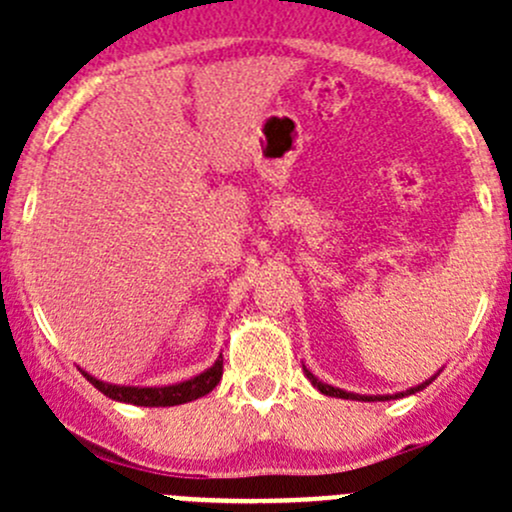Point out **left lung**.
<instances>
[{
    "mask_svg": "<svg viewBox=\"0 0 512 512\" xmlns=\"http://www.w3.org/2000/svg\"><path fill=\"white\" fill-rule=\"evenodd\" d=\"M304 374H307V379L312 381V386H317V389L322 391V394L337 396V399H352V401H386V399H401V396L416 394V391H421L423 386L431 384V381H426V384H421V386H416V389H409V391H406V394H396V396H361V394H349V391H342V389H334V386H329V384H322V381H319L317 376H314L312 371H307V369H304Z\"/></svg>",
    "mask_w": 512,
    "mask_h": 512,
    "instance_id": "left-lung-1",
    "label": "left lung"
}]
</instances>
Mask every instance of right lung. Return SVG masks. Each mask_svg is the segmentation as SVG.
Masks as SVG:
<instances>
[{
	"instance_id": "add662e5",
	"label": "right lung",
	"mask_w": 512,
	"mask_h": 512,
	"mask_svg": "<svg viewBox=\"0 0 512 512\" xmlns=\"http://www.w3.org/2000/svg\"><path fill=\"white\" fill-rule=\"evenodd\" d=\"M91 384L101 391L103 396L108 399L123 401V404H133V406H178V404H188V401L200 399V396L210 394L215 386L220 384L223 379V356L210 366L208 371H203L195 379L183 381V384L175 386H160V389H138V386H113V384H103V381L94 379V376L84 374Z\"/></svg>"
}]
</instances>
